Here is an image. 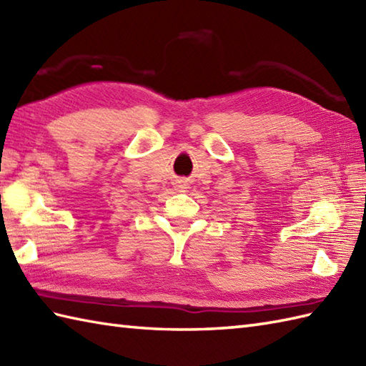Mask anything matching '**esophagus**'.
I'll return each instance as SVG.
<instances>
[{
    "label": "esophagus",
    "mask_w": 366,
    "mask_h": 366,
    "mask_svg": "<svg viewBox=\"0 0 366 366\" xmlns=\"http://www.w3.org/2000/svg\"><path fill=\"white\" fill-rule=\"evenodd\" d=\"M177 189L184 190V189H187V185H185V182H184V181H177Z\"/></svg>",
    "instance_id": "1"
}]
</instances>
